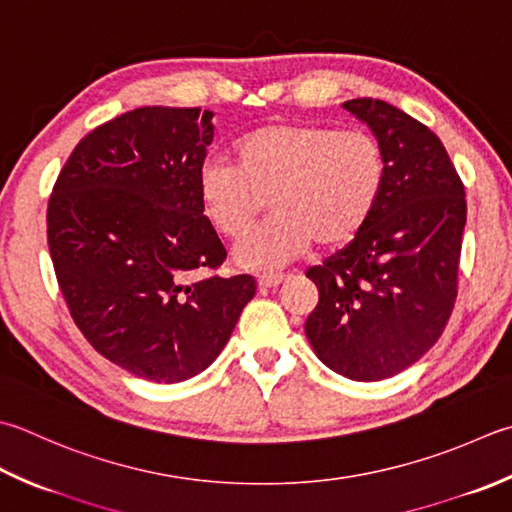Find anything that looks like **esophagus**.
Wrapping results in <instances>:
<instances>
[{
	"instance_id": "1",
	"label": "esophagus",
	"mask_w": 512,
	"mask_h": 512,
	"mask_svg": "<svg viewBox=\"0 0 512 512\" xmlns=\"http://www.w3.org/2000/svg\"><path fill=\"white\" fill-rule=\"evenodd\" d=\"M282 282H286V275H282V273H262L257 277V284L262 288H275Z\"/></svg>"
}]
</instances>
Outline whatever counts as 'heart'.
Masks as SVG:
<instances>
[{
  "mask_svg": "<svg viewBox=\"0 0 512 512\" xmlns=\"http://www.w3.org/2000/svg\"><path fill=\"white\" fill-rule=\"evenodd\" d=\"M386 184L384 148L366 130L266 124L235 144V164L199 168V204L237 242L268 208L273 217L235 250L239 266L273 270L317 244L342 248L373 217Z\"/></svg>",
  "mask_w": 512,
  "mask_h": 512,
  "instance_id": "b5f03b06",
  "label": "heart"
}]
</instances>
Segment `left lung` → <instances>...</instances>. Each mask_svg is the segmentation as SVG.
Segmentation results:
<instances>
[{"label":"left lung","mask_w":512,"mask_h":512,"mask_svg":"<svg viewBox=\"0 0 512 512\" xmlns=\"http://www.w3.org/2000/svg\"><path fill=\"white\" fill-rule=\"evenodd\" d=\"M344 108L382 144L386 184L362 233L306 273L319 302L304 330L330 370L379 382L413 366L444 333L457 299L466 197L428 126L382 99Z\"/></svg>","instance_id":"1"}]
</instances>
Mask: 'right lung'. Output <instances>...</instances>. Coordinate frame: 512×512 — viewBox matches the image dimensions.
<instances>
[{
    "instance_id": "1",
    "label": "right lung",
    "mask_w": 512,
    "mask_h": 512,
    "mask_svg": "<svg viewBox=\"0 0 512 512\" xmlns=\"http://www.w3.org/2000/svg\"><path fill=\"white\" fill-rule=\"evenodd\" d=\"M210 119L202 108L128 110L75 146L48 199L70 317L97 353L155 384L213 364L255 295L250 275H217L226 248L197 188Z\"/></svg>"
}]
</instances>
